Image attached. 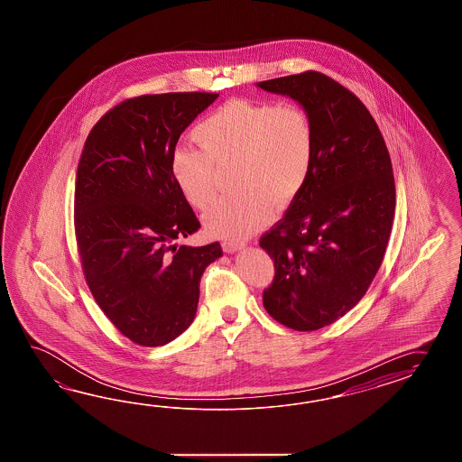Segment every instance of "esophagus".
<instances>
[{"label": "esophagus", "mask_w": 462, "mask_h": 462, "mask_svg": "<svg viewBox=\"0 0 462 462\" xmlns=\"http://www.w3.org/2000/svg\"><path fill=\"white\" fill-rule=\"evenodd\" d=\"M222 247L228 254H232V252H236V250H240V248L244 247V242H236V240H224L222 242Z\"/></svg>", "instance_id": "1"}]
</instances>
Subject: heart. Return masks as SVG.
Masks as SVG:
<instances>
[{"label":"heart","mask_w":462,"mask_h":462,"mask_svg":"<svg viewBox=\"0 0 462 462\" xmlns=\"http://www.w3.org/2000/svg\"><path fill=\"white\" fill-rule=\"evenodd\" d=\"M199 147L171 153V173L187 200L205 208L217 195V170L234 160L236 191L207 210L205 226L222 236L244 238L265 226L273 203L285 205L302 190L312 169L315 128L295 103L234 98L207 115L191 132Z\"/></svg>","instance_id":"obj_1"}]
</instances>
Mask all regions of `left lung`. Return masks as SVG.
Instances as JSON below:
<instances>
[{"label": "left lung", "instance_id": "left-lung-1", "mask_svg": "<svg viewBox=\"0 0 462 462\" xmlns=\"http://www.w3.org/2000/svg\"><path fill=\"white\" fill-rule=\"evenodd\" d=\"M259 87L297 100L314 122L309 179L260 236L275 267L265 310L309 332L357 305L383 263L394 220L393 163L365 105L336 79L309 69Z\"/></svg>", "mask_w": 462, "mask_h": 462}]
</instances>
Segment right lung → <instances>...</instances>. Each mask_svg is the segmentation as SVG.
Returning <instances> with one entry per match:
<instances>
[{"label": "right lung", "mask_w": 462, "mask_h": 462, "mask_svg": "<svg viewBox=\"0 0 462 462\" xmlns=\"http://www.w3.org/2000/svg\"><path fill=\"white\" fill-rule=\"evenodd\" d=\"M218 93L142 95L91 128L75 181V236L93 299L125 337L165 346L187 330L200 277L222 255L175 242L200 228L171 173L181 132Z\"/></svg>", "instance_id": "add662e5"}]
</instances>
